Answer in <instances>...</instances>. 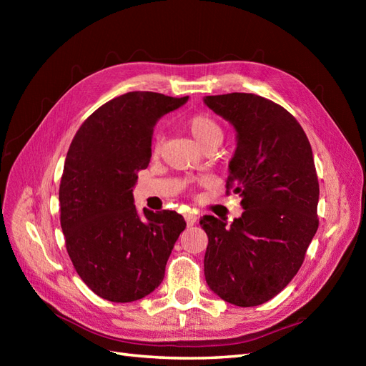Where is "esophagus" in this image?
I'll use <instances>...</instances> for the list:
<instances>
[{"label": "esophagus", "mask_w": 366, "mask_h": 366, "mask_svg": "<svg viewBox=\"0 0 366 366\" xmlns=\"http://www.w3.org/2000/svg\"><path fill=\"white\" fill-rule=\"evenodd\" d=\"M184 219H186V224L187 226H194L197 223V215L194 214H184Z\"/></svg>", "instance_id": "1"}]
</instances>
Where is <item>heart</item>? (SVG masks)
<instances>
[{
  "instance_id": "b5f03b06",
  "label": "heart",
  "mask_w": 366,
  "mask_h": 366,
  "mask_svg": "<svg viewBox=\"0 0 366 366\" xmlns=\"http://www.w3.org/2000/svg\"><path fill=\"white\" fill-rule=\"evenodd\" d=\"M184 127L203 149L209 145H212V143L219 145L221 140H223V128H221V125L214 117H210L207 114H195L189 117L184 122ZM160 148L162 140L157 139L152 147L154 156H159Z\"/></svg>"
}]
</instances>
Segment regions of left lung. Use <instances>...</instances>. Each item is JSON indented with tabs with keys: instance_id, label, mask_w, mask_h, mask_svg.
<instances>
[{
	"instance_id": "1",
	"label": "left lung",
	"mask_w": 366,
	"mask_h": 366,
	"mask_svg": "<svg viewBox=\"0 0 366 366\" xmlns=\"http://www.w3.org/2000/svg\"><path fill=\"white\" fill-rule=\"evenodd\" d=\"M204 105L235 129L227 187L244 212L232 224L204 215V276L223 301L254 307L270 301L302 265L319 221L313 152L297 120L252 93L204 96Z\"/></svg>"
}]
</instances>
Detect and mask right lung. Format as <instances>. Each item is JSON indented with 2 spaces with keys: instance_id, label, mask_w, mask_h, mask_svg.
I'll return each instance as SVG.
<instances>
[{
  "instance_id": "obj_1",
  "label": "right lung",
  "mask_w": 366,
  "mask_h": 366,
  "mask_svg": "<svg viewBox=\"0 0 366 366\" xmlns=\"http://www.w3.org/2000/svg\"><path fill=\"white\" fill-rule=\"evenodd\" d=\"M187 99L122 94L84 122L65 157L59 186L65 246L81 280L107 301L132 302L156 290L186 227L175 210L139 214L132 189L149 164L154 127Z\"/></svg>"
}]
</instances>
